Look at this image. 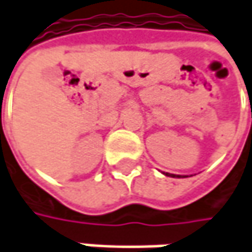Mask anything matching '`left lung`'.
Listing matches in <instances>:
<instances>
[{
    "label": "left lung",
    "mask_w": 252,
    "mask_h": 252,
    "mask_svg": "<svg viewBox=\"0 0 252 252\" xmlns=\"http://www.w3.org/2000/svg\"><path fill=\"white\" fill-rule=\"evenodd\" d=\"M170 177H175V175H170Z\"/></svg>",
    "instance_id": "left-lung-1"
}]
</instances>
